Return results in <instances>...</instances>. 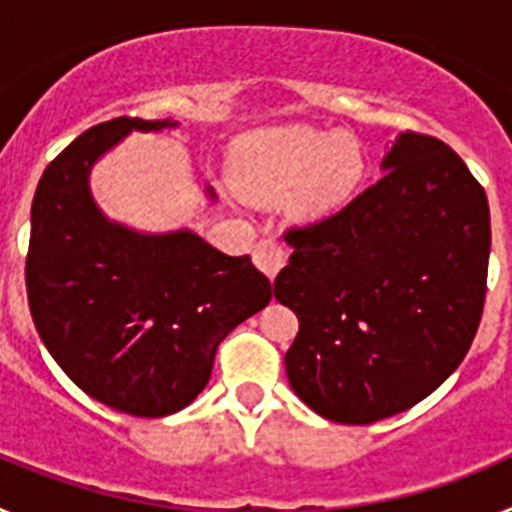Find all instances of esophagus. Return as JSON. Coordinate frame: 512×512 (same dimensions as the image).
I'll use <instances>...</instances> for the list:
<instances>
[{"label": "esophagus", "mask_w": 512, "mask_h": 512, "mask_svg": "<svg viewBox=\"0 0 512 512\" xmlns=\"http://www.w3.org/2000/svg\"><path fill=\"white\" fill-rule=\"evenodd\" d=\"M253 261H256V266L264 271L266 277L274 279L284 269V264H287V251H284V246L277 238H261L256 248H253Z\"/></svg>", "instance_id": "obj_1"}]
</instances>
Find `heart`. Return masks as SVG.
I'll return each instance as SVG.
<instances>
[{
	"label": "heart",
	"mask_w": 512,
	"mask_h": 512,
	"mask_svg": "<svg viewBox=\"0 0 512 512\" xmlns=\"http://www.w3.org/2000/svg\"><path fill=\"white\" fill-rule=\"evenodd\" d=\"M364 174V153L354 138L310 128L266 130L243 140L235 179L256 194H279L297 184L292 210L320 217L348 200Z\"/></svg>",
	"instance_id": "b5f03b06"
}]
</instances>
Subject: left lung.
<instances>
[{
  "instance_id": "1",
  "label": "left lung",
  "mask_w": 512,
  "mask_h": 512,
  "mask_svg": "<svg viewBox=\"0 0 512 512\" xmlns=\"http://www.w3.org/2000/svg\"><path fill=\"white\" fill-rule=\"evenodd\" d=\"M287 241L274 297L300 320L284 366L307 408L374 423L464 361L485 310L490 205L443 140L402 133L372 187Z\"/></svg>"
}]
</instances>
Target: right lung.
<instances>
[{"label":"right lung","mask_w":512,"mask_h":512,"mask_svg":"<svg viewBox=\"0 0 512 512\" xmlns=\"http://www.w3.org/2000/svg\"><path fill=\"white\" fill-rule=\"evenodd\" d=\"M169 120L99 122L45 166L30 212V315L63 372L94 400L164 418L205 390L217 346L269 305L271 282L248 256L200 235H140L107 223L87 187L92 164L128 130Z\"/></svg>","instance_id":"right-lung-1"}]
</instances>
